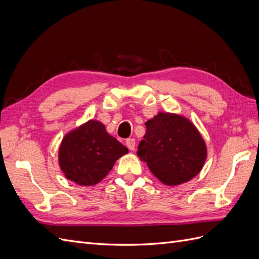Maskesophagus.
<instances>
[{
  "mask_svg": "<svg viewBox=\"0 0 259 259\" xmlns=\"http://www.w3.org/2000/svg\"><path fill=\"white\" fill-rule=\"evenodd\" d=\"M135 145H136V142H135L134 138L126 139V147L130 149V150H134Z\"/></svg>",
  "mask_w": 259,
  "mask_h": 259,
  "instance_id": "obj_1",
  "label": "esophagus"
}]
</instances>
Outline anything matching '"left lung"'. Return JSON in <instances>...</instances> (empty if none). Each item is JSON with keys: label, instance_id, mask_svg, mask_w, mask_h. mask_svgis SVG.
<instances>
[{"label": "left lung", "instance_id": "obj_1", "mask_svg": "<svg viewBox=\"0 0 259 259\" xmlns=\"http://www.w3.org/2000/svg\"><path fill=\"white\" fill-rule=\"evenodd\" d=\"M137 155L163 184L177 186L199 174L206 159V146L190 121L160 112L146 122Z\"/></svg>", "mask_w": 259, "mask_h": 259}]
</instances>
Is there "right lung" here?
Here are the masks:
<instances>
[{"instance_id": "obj_1", "label": "right lung", "mask_w": 259, "mask_h": 259, "mask_svg": "<svg viewBox=\"0 0 259 259\" xmlns=\"http://www.w3.org/2000/svg\"><path fill=\"white\" fill-rule=\"evenodd\" d=\"M127 152L126 147L108 134L103 123L91 120L62 139L59 165L68 179L82 186H93Z\"/></svg>"}]
</instances>
